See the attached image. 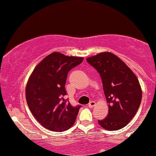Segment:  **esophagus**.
<instances>
[{"label":"esophagus","instance_id":"1","mask_svg":"<svg viewBox=\"0 0 156 156\" xmlns=\"http://www.w3.org/2000/svg\"><path fill=\"white\" fill-rule=\"evenodd\" d=\"M89 105V108H92V107H94V106L95 105V101H91L89 103V105Z\"/></svg>","mask_w":156,"mask_h":156}]
</instances>
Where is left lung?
Here are the masks:
<instances>
[{
    "label": "left lung",
    "instance_id": "left-lung-1",
    "mask_svg": "<svg viewBox=\"0 0 156 156\" xmlns=\"http://www.w3.org/2000/svg\"><path fill=\"white\" fill-rule=\"evenodd\" d=\"M86 61L99 73L108 103V114L104 119L98 120V124L108 130L123 128L135 116L141 103L138 79L119 58L110 52H102Z\"/></svg>",
    "mask_w": 156,
    "mask_h": 156
}]
</instances>
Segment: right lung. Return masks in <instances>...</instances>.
Here are the masks:
<instances>
[{
    "label": "right lung",
    "mask_w": 156,
    "mask_h": 156,
    "mask_svg": "<svg viewBox=\"0 0 156 156\" xmlns=\"http://www.w3.org/2000/svg\"><path fill=\"white\" fill-rule=\"evenodd\" d=\"M83 58L54 52L44 58L28 80L26 98L35 119L48 130H68L76 121L80 105L73 107L65 99L69 71L81 64Z\"/></svg>",
    "instance_id": "add662e5"
}]
</instances>
